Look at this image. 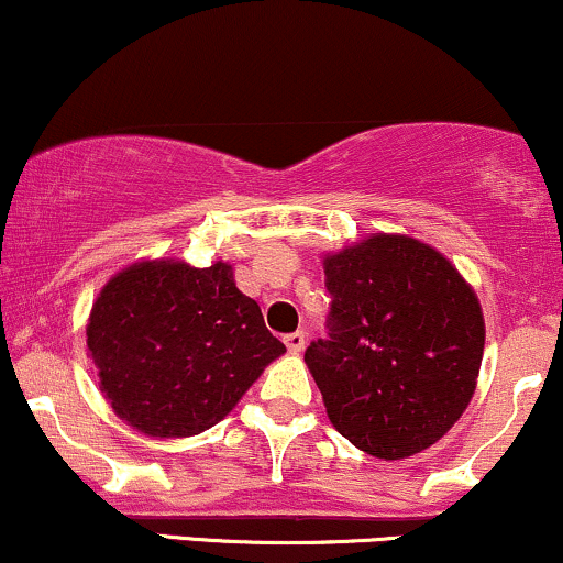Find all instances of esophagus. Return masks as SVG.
<instances>
[{
    "label": "esophagus",
    "mask_w": 563,
    "mask_h": 563,
    "mask_svg": "<svg viewBox=\"0 0 563 563\" xmlns=\"http://www.w3.org/2000/svg\"><path fill=\"white\" fill-rule=\"evenodd\" d=\"M283 341H286V346H288L290 354H301V351H303V343H307V338H303L301 330H296V333L286 335V338H283Z\"/></svg>",
    "instance_id": "1"
}]
</instances>
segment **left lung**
Masks as SVG:
<instances>
[{"label": "left lung", "mask_w": 563, "mask_h": 563, "mask_svg": "<svg viewBox=\"0 0 563 563\" xmlns=\"http://www.w3.org/2000/svg\"><path fill=\"white\" fill-rule=\"evenodd\" d=\"M322 264L328 338L303 362L330 422L385 462L430 449L477 388L485 320L475 290L409 235L372 233Z\"/></svg>", "instance_id": "obj_1"}]
</instances>
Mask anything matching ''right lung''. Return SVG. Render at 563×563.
Segmentation results:
<instances>
[{"label":"right lung","instance_id":"1","mask_svg":"<svg viewBox=\"0 0 563 563\" xmlns=\"http://www.w3.org/2000/svg\"><path fill=\"white\" fill-rule=\"evenodd\" d=\"M86 346L107 404L148 438L209 430L286 351L228 262L180 260L135 262L110 277L88 314Z\"/></svg>","mask_w":563,"mask_h":563}]
</instances>
